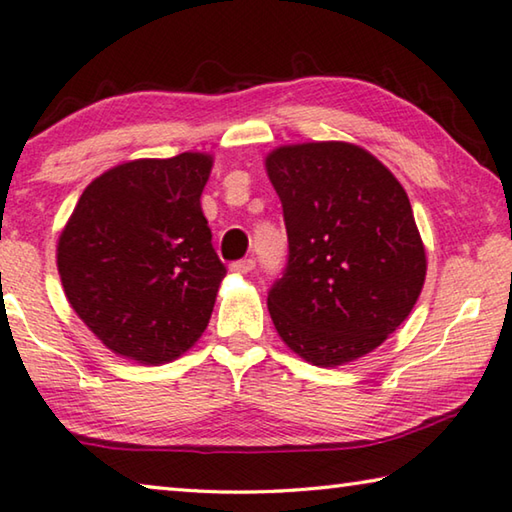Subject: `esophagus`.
I'll return each mask as SVG.
<instances>
[{"mask_svg":"<svg viewBox=\"0 0 512 512\" xmlns=\"http://www.w3.org/2000/svg\"><path fill=\"white\" fill-rule=\"evenodd\" d=\"M255 269V259H239V262H234L230 266L232 273H239V275H246Z\"/></svg>","mask_w":512,"mask_h":512,"instance_id":"obj_1","label":"esophagus"}]
</instances>
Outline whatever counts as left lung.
<instances>
[{
  "label": "left lung",
  "instance_id": "1",
  "mask_svg": "<svg viewBox=\"0 0 512 512\" xmlns=\"http://www.w3.org/2000/svg\"><path fill=\"white\" fill-rule=\"evenodd\" d=\"M266 173L289 239L287 269L266 300L275 330L316 367L362 358L408 319L426 280L408 193L344 141L282 145Z\"/></svg>",
  "mask_w": 512,
  "mask_h": 512
}]
</instances>
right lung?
<instances>
[{"label": "right lung", "mask_w": 512, "mask_h": 512, "mask_svg": "<svg viewBox=\"0 0 512 512\" xmlns=\"http://www.w3.org/2000/svg\"><path fill=\"white\" fill-rule=\"evenodd\" d=\"M212 166L205 152L113 166L63 227L56 266L68 303L120 358L177 360L207 328L225 278L200 207Z\"/></svg>", "instance_id": "add662e5"}]
</instances>
